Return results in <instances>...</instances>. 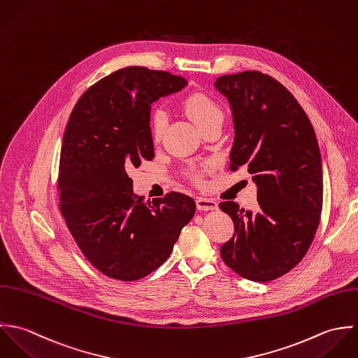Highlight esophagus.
<instances>
[{"label":"esophagus","mask_w":358,"mask_h":358,"mask_svg":"<svg viewBox=\"0 0 358 358\" xmlns=\"http://www.w3.org/2000/svg\"><path fill=\"white\" fill-rule=\"evenodd\" d=\"M196 206H198L199 210L208 212V210H215L218 208V203L210 198H198L196 199Z\"/></svg>","instance_id":"1"}]
</instances>
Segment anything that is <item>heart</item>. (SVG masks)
Listing matches in <instances>:
<instances>
[{
	"mask_svg": "<svg viewBox=\"0 0 358 358\" xmlns=\"http://www.w3.org/2000/svg\"><path fill=\"white\" fill-rule=\"evenodd\" d=\"M187 115L194 120V123L203 131L206 127L212 126L213 123H222L224 115L220 108V105L212 99L210 96L195 92L185 98L182 103ZM150 126V134L155 141H159L164 133L166 127V116L162 110H156L152 113L149 119Z\"/></svg>",
	"mask_w": 358,
	"mask_h": 358,
	"instance_id": "b5f03b06",
	"label": "heart"
}]
</instances>
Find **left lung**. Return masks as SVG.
I'll return each mask as SVG.
<instances>
[{
  "mask_svg": "<svg viewBox=\"0 0 358 358\" xmlns=\"http://www.w3.org/2000/svg\"><path fill=\"white\" fill-rule=\"evenodd\" d=\"M215 87L232 113L229 167L248 170L259 201L256 213L231 201L220 203L235 227L220 253L241 277L273 281L304 257L320 224L322 163L317 137L294 96L267 74L220 76Z\"/></svg>",
  "mask_w": 358,
  "mask_h": 358,
  "instance_id": "8db88e82",
  "label": "left lung"
}]
</instances>
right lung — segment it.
<instances>
[{
    "label": "right lung",
    "mask_w": 358,
    "mask_h": 358,
    "mask_svg": "<svg viewBox=\"0 0 358 358\" xmlns=\"http://www.w3.org/2000/svg\"><path fill=\"white\" fill-rule=\"evenodd\" d=\"M181 76L143 66L112 73L73 108L59 160V208L85 259L102 274L136 281L160 267L195 201L180 192L143 201L129 173L152 160L150 105L181 91Z\"/></svg>",
    "instance_id": "right-lung-1"
}]
</instances>
